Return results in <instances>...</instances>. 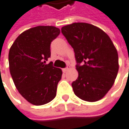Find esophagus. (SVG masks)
I'll use <instances>...</instances> for the list:
<instances>
[{"mask_svg":"<svg viewBox=\"0 0 129 129\" xmlns=\"http://www.w3.org/2000/svg\"><path fill=\"white\" fill-rule=\"evenodd\" d=\"M69 70V68H65V69H63V72H64V73H66V71H68Z\"/></svg>","mask_w":129,"mask_h":129,"instance_id":"1","label":"esophagus"}]
</instances>
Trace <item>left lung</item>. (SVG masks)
<instances>
[{
	"label": "left lung",
	"mask_w": 129,
	"mask_h": 129,
	"mask_svg": "<svg viewBox=\"0 0 129 129\" xmlns=\"http://www.w3.org/2000/svg\"><path fill=\"white\" fill-rule=\"evenodd\" d=\"M61 32L75 53L79 76L71 84L74 92L84 101L100 100L113 87L119 68L112 40L101 29L83 22L64 26Z\"/></svg>",
	"instance_id": "1"
}]
</instances>
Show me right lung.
Wrapping results in <instances>:
<instances>
[{"mask_svg": "<svg viewBox=\"0 0 129 129\" xmlns=\"http://www.w3.org/2000/svg\"><path fill=\"white\" fill-rule=\"evenodd\" d=\"M60 34L53 26H38L22 32L9 53V69L19 92L29 103L42 105L56 96L62 76L60 69L50 62V44Z\"/></svg>", "mask_w": 129, "mask_h": 129, "instance_id": "add662e5", "label": "right lung"}]
</instances>
